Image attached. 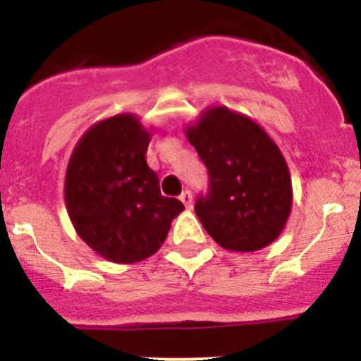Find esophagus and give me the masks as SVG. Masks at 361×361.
Masks as SVG:
<instances>
[{"label":"esophagus","instance_id":"obj_1","mask_svg":"<svg viewBox=\"0 0 361 361\" xmlns=\"http://www.w3.org/2000/svg\"><path fill=\"white\" fill-rule=\"evenodd\" d=\"M178 199H180V202L186 206V209L193 208V197H191V193L188 190H184L183 193H180V197H178Z\"/></svg>","mask_w":361,"mask_h":361}]
</instances>
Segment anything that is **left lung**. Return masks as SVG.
<instances>
[{"mask_svg":"<svg viewBox=\"0 0 361 361\" xmlns=\"http://www.w3.org/2000/svg\"><path fill=\"white\" fill-rule=\"evenodd\" d=\"M208 168L209 195L195 213L224 250L251 253L275 242L293 206L288 162L255 119L228 106H209L184 128Z\"/></svg>","mask_w":361,"mask_h":361,"instance_id":"8db88e82","label":"left lung"}]
</instances>
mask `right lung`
Listing matches in <instances>:
<instances>
[{"label": "right lung", "mask_w": 361, "mask_h": 361, "mask_svg": "<svg viewBox=\"0 0 361 361\" xmlns=\"http://www.w3.org/2000/svg\"><path fill=\"white\" fill-rule=\"evenodd\" d=\"M153 128L117 114L86 130L68 159L65 204L81 240L108 262H141L161 250L183 202L161 195L146 162Z\"/></svg>", "instance_id": "1"}]
</instances>
